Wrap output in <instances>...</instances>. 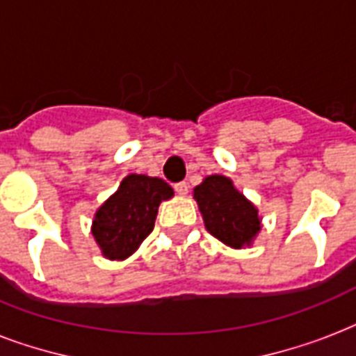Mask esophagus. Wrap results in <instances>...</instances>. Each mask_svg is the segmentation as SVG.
<instances>
[{"mask_svg":"<svg viewBox=\"0 0 356 356\" xmlns=\"http://www.w3.org/2000/svg\"><path fill=\"white\" fill-rule=\"evenodd\" d=\"M175 192H177L179 195H186L188 194V183H177L175 184Z\"/></svg>","mask_w":356,"mask_h":356,"instance_id":"34e87169","label":"esophagus"}]
</instances>
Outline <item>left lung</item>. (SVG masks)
<instances>
[{
  "label": "left lung",
  "mask_w": 356,
  "mask_h": 356,
  "mask_svg": "<svg viewBox=\"0 0 356 356\" xmlns=\"http://www.w3.org/2000/svg\"><path fill=\"white\" fill-rule=\"evenodd\" d=\"M205 229L233 249L251 248L262 229L259 209L225 175H207L194 188Z\"/></svg>",
  "instance_id": "left-lung-1"
}]
</instances>
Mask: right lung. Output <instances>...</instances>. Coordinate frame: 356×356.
Masks as SVG:
<instances>
[{
	"label": "right lung",
	"mask_w": 356,
	"mask_h": 356,
	"mask_svg": "<svg viewBox=\"0 0 356 356\" xmlns=\"http://www.w3.org/2000/svg\"><path fill=\"white\" fill-rule=\"evenodd\" d=\"M172 197L173 188L159 177L131 173L123 179L92 220V236L103 257L129 259L155 227L159 205Z\"/></svg>",
	"instance_id": "obj_1"
}]
</instances>
